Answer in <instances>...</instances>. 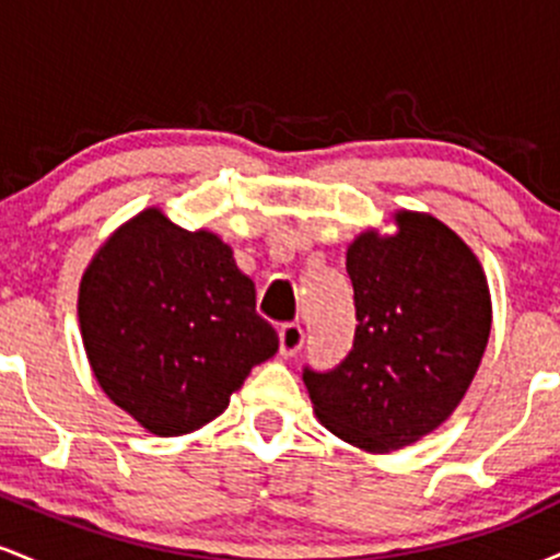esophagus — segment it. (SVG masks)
<instances>
[{"mask_svg": "<svg viewBox=\"0 0 560 560\" xmlns=\"http://www.w3.org/2000/svg\"><path fill=\"white\" fill-rule=\"evenodd\" d=\"M302 342H305V331H302L300 324L289 320V324H281L279 329V350L284 358L298 355Z\"/></svg>", "mask_w": 560, "mask_h": 560, "instance_id": "34e87169", "label": "esophagus"}]
</instances>
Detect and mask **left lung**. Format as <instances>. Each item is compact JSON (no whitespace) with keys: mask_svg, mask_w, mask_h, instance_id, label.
<instances>
[{"mask_svg":"<svg viewBox=\"0 0 560 560\" xmlns=\"http://www.w3.org/2000/svg\"><path fill=\"white\" fill-rule=\"evenodd\" d=\"M355 289L352 350L302 369L320 423L350 445L389 453L458 408L477 374L492 305L477 255L432 215L397 213V234L365 231L347 249Z\"/></svg>","mask_w":560,"mask_h":560,"instance_id":"1","label":"left lung"}]
</instances>
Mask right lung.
Instances as JSON below:
<instances>
[{"mask_svg": "<svg viewBox=\"0 0 560 560\" xmlns=\"http://www.w3.org/2000/svg\"><path fill=\"white\" fill-rule=\"evenodd\" d=\"M79 318L100 387L160 436L221 416L253 365L279 350L229 244L178 229L155 208L96 253L81 279Z\"/></svg>", "mask_w": 560, "mask_h": 560, "instance_id": "right-lung-1", "label": "right lung"}]
</instances>
